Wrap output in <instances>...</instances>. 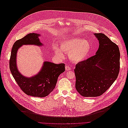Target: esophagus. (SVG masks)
Returning <instances> with one entry per match:
<instances>
[{
  "mask_svg": "<svg viewBox=\"0 0 128 128\" xmlns=\"http://www.w3.org/2000/svg\"><path fill=\"white\" fill-rule=\"evenodd\" d=\"M66 71H69V70H70V68L69 66H66Z\"/></svg>",
  "mask_w": 128,
  "mask_h": 128,
  "instance_id": "1",
  "label": "esophagus"
}]
</instances>
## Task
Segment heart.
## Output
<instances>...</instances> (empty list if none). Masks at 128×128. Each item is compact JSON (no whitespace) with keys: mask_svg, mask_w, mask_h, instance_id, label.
Wrapping results in <instances>:
<instances>
[{"mask_svg":"<svg viewBox=\"0 0 128 128\" xmlns=\"http://www.w3.org/2000/svg\"><path fill=\"white\" fill-rule=\"evenodd\" d=\"M53 50L58 57L63 58V52L68 53L70 58L74 62H80L86 58L90 50L91 45L86 40L79 38H68L60 43V48L55 45Z\"/></svg>","mask_w":128,"mask_h":128,"instance_id":"heart-1","label":"heart"}]
</instances>
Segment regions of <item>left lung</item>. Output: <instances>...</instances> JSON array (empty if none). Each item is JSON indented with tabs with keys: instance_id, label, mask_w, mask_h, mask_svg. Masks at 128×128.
<instances>
[{
	"instance_id": "obj_1",
	"label": "left lung",
	"mask_w": 128,
	"mask_h": 128,
	"mask_svg": "<svg viewBox=\"0 0 128 128\" xmlns=\"http://www.w3.org/2000/svg\"><path fill=\"white\" fill-rule=\"evenodd\" d=\"M99 41L96 54L77 64L75 88L85 97L101 96L117 79L120 70L118 46L103 34H94Z\"/></svg>"
}]
</instances>
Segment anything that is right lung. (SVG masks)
Here are the masks:
<instances>
[{
	"label": "right lung",
	"instance_id": "obj_1",
	"mask_svg": "<svg viewBox=\"0 0 128 128\" xmlns=\"http://www.w3.org/2000/svg\"><path fill=\"white\" fill-rule=\"evenodd\" d=\"M39 36L35 33L30 34L15 42L11 51L9 68L18 86L26 94L43 98L47 96L53 91L58 76L65 70V64L45 62L40 72L30 78L24 77L20 73L16 64L17 52L18 48L22 45L41 46L42 44L38 38Z\"/></svg>",
	"mask_w": 128,
	"mask_h": 128
}]
</instances>
